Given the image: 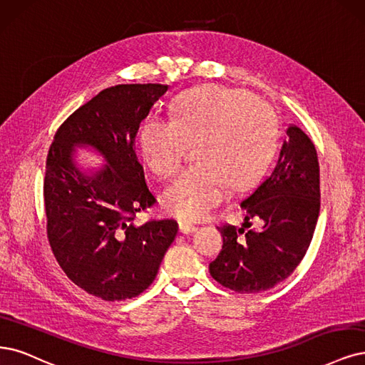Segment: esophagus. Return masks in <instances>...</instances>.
I'll return each mask as SVG.
<instances>
[{"label": "esophagus", "mask_w": 365, "mask_h": 365, "mask_svg": "<svg viewBox=\"0 0 365 365\" xmlns=\"http://www.w3.org/2000/svg\"><path fill=\"white\" fill-rule=\"evenodd\" d=\"M179 228H180V232L183 235H190V233L197 230V227L194 224H191V222H187V221H180L179 222Z\"/></svg>", "instance_id": "34e87169"}]
</instances>
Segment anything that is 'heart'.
<instances>
[{"instance_id":"obj_1","label":"heart","mask_w":365,"mask_h":365,"mask_svg":"<svg viewBox=\"0 0 365 365\" xmlns=\"http://www.w3.org/2000/svg\"><path fill=\"white\" fill-rule=\"evenodd\" d=\"M278 140L275 113L250 91L205 86L179 94L171 120L150 115L138 129L140 153L155 175L178 171L197 144L198 164L178 175L164 192L165 209L183 221H200L221 205L228 186L244 190L260 178Z\"/></svg>"}]
</instances>
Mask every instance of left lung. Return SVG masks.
Segmentation results:
<instances>
[{"instance_id": "left-lung-1", "label": "left lung", "mask_w": 365, "mask_h": 365, "mask_svg": "<svg viewBox=\"0 0 365 365\" xmlns=\"http://www.w3.org/2000/svg\"><path fill=\"white\" fill-rule=\"evenodd\" d=\"M240 228L222 225V250L209 264L210 275L237 293H259L284 281L312 244L320 210V174L314 144L298 126L287 138L274 170L240 203ZM260 217V231H245Z\"/></svg>"}]
</instances>
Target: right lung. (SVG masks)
<instances>
[{
  "instance_id": "obj_1",
  "label": "right lung",
  "mask_w": 365,
  "mask_h": 365,
  "mask_svg": "<svg viewBox=\"0 0 365 365\" xmlns=\"http://www.w3.org/2000/svg\"><path fill=\"white\" fill-rule=\"evenodd\" d=\"M162 84H120L102 90L66 118L46 158V232L64 274L103 301L130 299L152 284L179 225L174 220L135 225L155 205L133 150L140 123L165 94ZM91 148L106 160L81 170L74 148Z\"/></svg>"
}]
</instances>
